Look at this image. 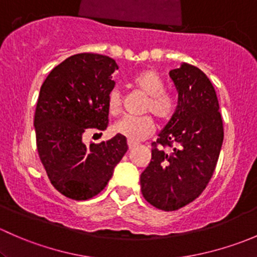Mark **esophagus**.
Wrapping results in <instances>:
<instances>
[{"label":"esophagus","mask_w":257,"mask_h":257,"mask_svg":"<svg viewBox=\"0 0 257 257\" xmlns=\"http://www.w3.org/2000/svg\"><path fill=\"white\" fill-rule=\"evenodd\" d=\"M138 143L137 142H132V141H128V148L129 149H133V148H136Z\"/></svg>","instance_id":"1"}]
</instances>
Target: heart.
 <instances>
[{
	"mask_svg": "<svg viewBox=\"0 0 257 257\" xmlns=\"http://www.w3.org/2000/svg\"><path fill=\"white\" fill-rule=\"evenodd\" d=\"M132 84L147 97L144 112L153 113L159 120H169L177 109V100L172 93L164 90V80L152 69L141 72L132 80ZM107 109L110 115H116L121 109V94L114 88L107 97ZM115 134L128 141L139 142L149 137L154 131V120L150 115L123 116L112 126Z\"/></svg>",
	"mask_w": 257,
	"mask_h": 257,
	"instance_id": "b5f03b06",
	"label": "heart"
}]
</instances>
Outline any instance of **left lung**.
Returning <instances> with one entry per match:
<instances>
[{"mask_svg": "<svg viewBox=\"0 0 257 257\" xmlns=\"http://www.w3.org/2000/svg\"><path fill=\"white\" fill-rule=\"evenodd\" d=\"M169 76L178 107L157 142L141 175L142 194L157 209L174 211L195 200L214 174L224 141L216 93L206 74L183 63ZM169 146L172 149L165 152Z\"/></svg>", "mask_w": 257, "mask_h": 257, "instance_id": "8db88e82", "label": "left lung"}]
</instances>
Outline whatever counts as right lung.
<instances>
[{
	"instance_id": "add662e5",
	"label": "right lung",
	"mask_w": 257,
	"mask_h": 257,
	"mask_svg": "<svg viewBox=\"0 0 257 257\" xmlns=\"http://www.w3.org/2000/svg\"><path fill=\"white\" fill-rule=\"evenodd\" d=\"M116 69L108 56L74 54L54 67L41 87L33 123L38 155L52 185L73 200L98 195L128 150L119 134L99 144L83 143L85 132L108 126L107 97Z\"/></svg>"
}]
</instances>
